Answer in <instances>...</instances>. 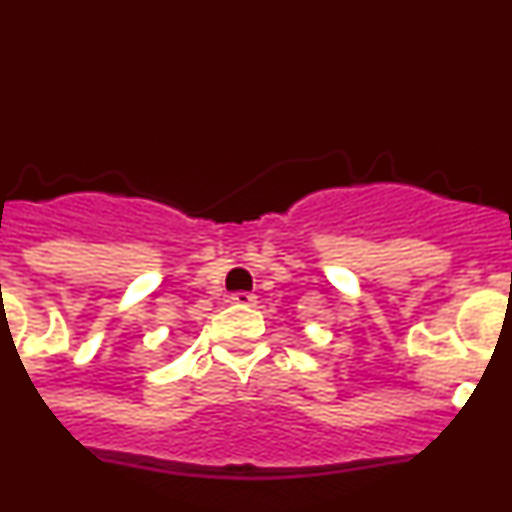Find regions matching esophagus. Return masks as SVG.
<instances>
[{
  "label": "esophagus",
  "instance_id": "esophagus-1",
  "mask_svg": "<svg viewBox=\"0 0 512 512\" xmlns=\"http://www.w3.org/2000/svg\"><path fill=\"white\" fill-rule=\"evenodd\" d=\"M230 301H233V304H238V306H255L257 297H255V294H250V292H235L233 297H230Z\"/></svg>",
  "mask_w": 512,
  "mask_h": 512
}]
</instances>
